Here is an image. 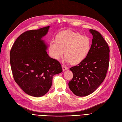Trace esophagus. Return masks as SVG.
Segmentation results:
<instances>
[{
	"label": "esophagus",
	"instance_id": "34e87169",
	"mask_svg": "<svg viewBox=\"0 0 122 122\" xmlns=\"http://www.w3.org/2000/svg\"><path fill=\"white\" fill-rule=\"evenodd\" d=\"M62 71H65L66 70H68V68H67V67L64 65H62Z\"/></svg>",
	"mask_w": 122,
	"mask_h": 122
}]
</instances>
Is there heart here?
Instances as JSON below:
<instances>
[{
    "label": "heart",
    "instance_id": "obj_1",
    "mask_svg": "<svg viewBox=\"0 0 122 122\" xmlns=\"http://www.w3.org/2000/svg\"><path fill=\"white\" fill-rule=\"evenodd\" d=\"M56 39V41L50 42L49 51L51 57L56 60L63 56L65 50L64 61L78 65L85 60L91 50V39L79 33L65 31L58 34Z\"/></svg>",
    "mask_w": 122,
    "mask_h": 122
}]
</instances>
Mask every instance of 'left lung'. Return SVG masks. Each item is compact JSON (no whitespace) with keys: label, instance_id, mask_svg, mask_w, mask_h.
Instances as JSON below:
<instances>
[{"label":"left lung","instance_id":"8db88e82","mask_svg":"<svg viewBox=\"0 0 122 122\" xmlns=\"http://www.w3.org/2000/svg\"><path fill=\"white\" fill-rule=\"evenodd\" d=\"M93 36L91 50L85 60L70 70L73 78L69 83L73 93L78 96L91 94L106 78L110 62V49L103 37L97 31L90 29Z\"/></svg>","mask_w":122,"mask_h":122}]
</instances>
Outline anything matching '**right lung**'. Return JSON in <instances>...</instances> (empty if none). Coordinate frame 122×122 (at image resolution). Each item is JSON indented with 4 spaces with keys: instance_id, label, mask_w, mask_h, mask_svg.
I'll return each instance as SVG.
<instances>
[{
    "instance_id": "1",
    "label": "right lung",
    "mask_w": 122,
    "mask_h": 122,
    "mask_svg": "<svg viewBox=\"0 0 122 122\" xmlns=\"http://www.w3.org/2000/svg\"><path fill=\"white\" fill-rule=\"evenodd\" d=\"M49 27L24 32L15 41L10 52L15 81L25 93L34 97L46 94L53 76L62 71L60 62L48 56V44L42 39Z\"/></svg>"
}]
</instances>
